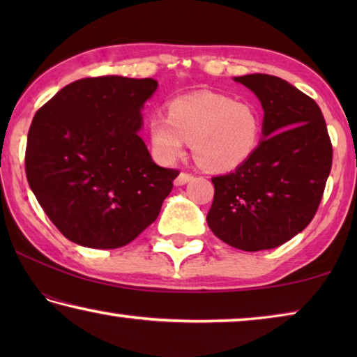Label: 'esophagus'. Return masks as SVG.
Returning <instances> with one entry per match:
<instances>
[{
	"instance_id": "obj_1",
	"label": "esophagus",
	"mask_w": 357,
	"mask_h": 357,
	"mask_svg": "<svg viewBox=\"0 0 357 357\" xmlns=\"http://www.w3.org/2000/svg\"><path fill=\"white\" fill-rule=\"evenodd\" d=\"M192 178H193V176H192L190 173H185V172L179 173L178 178L174 179V185H184L185 183H189V181H190Z\"/></svg>"
}]
</instances>
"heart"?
Instances as JSON below:
<instances>
[{
	"mask_svg": "<svg viewBox=\"0 0 357 357\" xmlns=\"http://www.w3.org/2000/svg\"><path fill=\"white\" fill-rule=\"evenodd\" d=\"M261 130L255 104L215 93L181 96L168 104L167 116L155 113L148 123L151 148L160 162L176 160L187 142L197 164L215 173L243 165L258 148Z\"/></svg>",
	"mask_w": 357,
	"mask_h": 357,
	"instance_id": "obj_1",
	"label": "heart"
}]
</instances>
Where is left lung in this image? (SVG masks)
Here are the masks:
<instances>
[{
    "label": "left lung",
    "mask_w": 357,
    "mask_h": 357,
    "mask_svg": "<svg viewBox=\"0 0 357 357\" xmlns=\"http://www.w3.org/2000/svg\"><path fill=\"white\" fill-rule=\"evenodd\" d=\"M261 102L263 140L236 170L213 178L208 225L245 252L275 249L315 217L332 167V144L315 100L268 74L234 77Z\"/></svg>",
    "instance_id": "8db88e82"
}]
</instances>
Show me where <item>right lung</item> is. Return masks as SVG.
<instances>
[{"label": "right lung", "mask_w": 357, "mask_h": 357, "mask_svg": "<svg viewBox=\"0 0 357 357\" xmlns=\"http://www.w3.org/2000/svg\"><path fill=\"white\" fill-rule=\"evenodd\" d=\"M153 78L104 75L64 86L34 114L28 184L72 243L118 249L160 213L179 172L154 164L138 135Z\"/></svg>", "instance_id": "1"}]
</instances>
